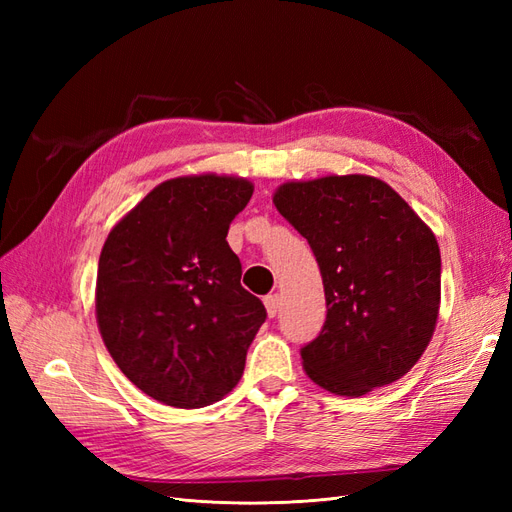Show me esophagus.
Masks as SVG:
<instances>
[{"mask_svg":"<svg viewBox=\"0 0 512 512\" xmlns=\"http://www.w3.org/2000/svg\"><path fill=\"white\" fill-rule=\"evenodd\" d=\"M265 307L269 318H275L277 312H280V297H277V294H269V297H265Z\"/></svg>","mask_w":512,"mask_h":512,"instance_id":"1","label":"esophagus"}]
</instances>
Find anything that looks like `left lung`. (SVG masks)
Here are the masks:
<instances>
[{
  "label": "left lung",
  "instance_id": "obj_1",
  "mask_svg": "<svg viewBox=\"0 0 512 512\" xmlns=\"http://www.w3.org/2000/svg\"><path fill=\"white\" fill-rule=\"evenodd\" d=\"M273 205L312 247L327 299L320 335L301 348L305 374L344 397L406 376L440 312L442 260L431 228L369 175L288 181Z\"/></svg>",
  "mask_w": 512,
  "mask_h": 512
}]
</instances>
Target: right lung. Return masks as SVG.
Instances as JSON below:
<instances>
[{
	"mask_svg": "<svg viewBox=\"0 0 512 512\" xmlns=\"http://www.w3.org/2000/svg\"><path fill=\"white\" fill-rule=\"evenodd\" d=\"M252 181L188 175L162 181L108 232L96 320L117 367L145 395L205 408L235 389L267 309L241 286L226 241Z\"/></svg>",
	"mask_w": 512,
	"mask_h": 512,
	"instance_id": "right-lung-1",
	"label": "right lung"
}]
</instances>
